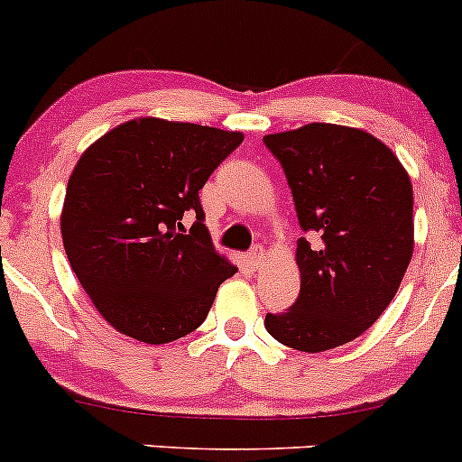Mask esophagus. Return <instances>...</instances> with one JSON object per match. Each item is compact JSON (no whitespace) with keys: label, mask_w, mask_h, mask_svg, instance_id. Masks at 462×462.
<instances>
[{"label":"esophagus","mask_w":462,"mask_h":462,"mask_svg":"<svg viewBox=\"0 0 462 462\" xmlns=\"http://www.w3.org/2000/svg\"><path fill=\"white\" fill-rule=\"evenodd\" d=\"M247 263L252 264L254 269H261L263 263H264V249L261 245H254L247 254Z\"/></svg>","instance_id":"esophagus-1"}]
</instances>
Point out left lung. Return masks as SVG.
<instances>
[{"mask_svg":"<svg viewBox=\"0 0 462 462\" xmlns=\"http://www.w3.org/2000/svg\"><path fill=\"white\" fill-rule=\"evenodd\" d=\"M282 164L301 230V289L267 312L275 341L326 352L360 337L395 298L412 256V187L395 153L365 130L309 124L264 136Z\"/></svg>","mask_w":462,"mask_h":462,"instance_id":"8db88e82","label":"left lung"}]
</instances>
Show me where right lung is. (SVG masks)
Segmentation results:
<instances>
[{
  "instance_id": "right-lung-1",
  "label": "right lung",
  "mask_w": 462,
  "mask_h": 462,
  "mask_svg": "<svg viewBox=\"0 0 462 462\" xmlns=\"http://www.w3.org/2000/svg\"><path fill=\"white\" fill-rule=\"evenodd\" d=\"M241 141V132L141 116L79 156L62 206V245L115 330L161 346L204 323L236 267L215 252L199 190ZM189 212L196 221L182 236Z\"/></svg>"
}]
</instances>
